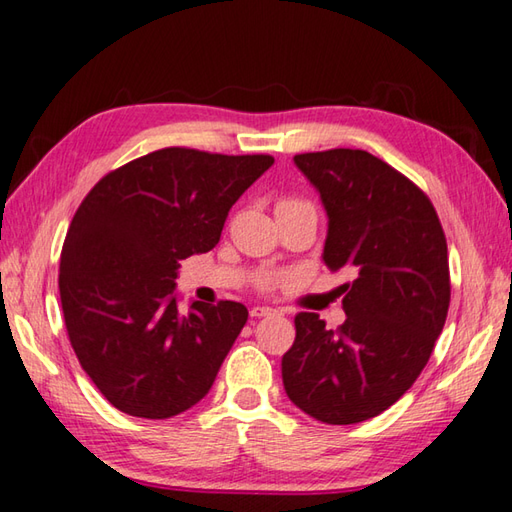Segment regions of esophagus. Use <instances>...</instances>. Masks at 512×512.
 Instances as JSON below:
<instances>
[{
	"mask_svg": "<svg viewBox=\"0 0 512 512\" xmlns=\"http://www.w3.org/2000/svg\"><path fill=\"white\" fill-rule=\"evenodd\" d=\"M270 315H277V310L270 308V306H253V308H250V317H255V319L270 317Z\"/></svg>",
	"mask_w": 512,
	"mask_h": 512,
	"instance_id": "34e87169",
	"label": "esophagus"
}]
</instances>
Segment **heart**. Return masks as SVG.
<instances>
[{
	"label": "heart",
	"instance_id": "1",
	"mask_svg": "<svg viewBox=\"0 0 512 512\" xmlns=\"http://www.w3.org/2000/svg\"><path fill=\"white\" fill-rule=\"evenodd\" d=\"M279 204H295L293 199H286V202H279ZM282 275H264L262 279H259V286L262 288H273V286H277L279 282H282Z\"/></svg>",
	"mask_w": 512,
	"mask_h": 512
}]
</instances>
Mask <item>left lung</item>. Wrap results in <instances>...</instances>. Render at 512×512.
Wrapping results in <instances>:
<instances>
[{"mask_svg":"<svg viewBox=\"0 0 512 512\" xmlns=\"http://www.w3.org/2000/svg\"><path fill=\"white\" fill-rule=\"evenodd\" d=\"M295 164L326 208L324 264L355 279L344 284L346 322L337 330L315 313L295 317L284 388L317 422H366L415 384L442 335L446 235L424 190L366 150L304 153Z\"/></svg>","mask_w":512,"mask_h":512,"instance_id":"1","label":"left lung"}]
</instances>
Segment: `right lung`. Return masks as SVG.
Returning a JSON list of instances; mask_svg holds the SVG:
<instances>
[{
	"mask_svg": "<svg viewBox=\"0 0 512 512\" xmlns=\"http://www.w3.org/2000/svg\"><path fill=\"white\" fill-rule=\"evenodd\" d=\"M270 155L162 148L110 170L79 204L59 262L70 346L110 404L168 419L204 399L248 319L239 302L177 308L182 259L208 253Z\"/></svg>",
	"mask_w": 512,
	"mask_h": 512,
	"instance_id": "right-lung-1",
	"label": "right lung"
}]
</instances>
